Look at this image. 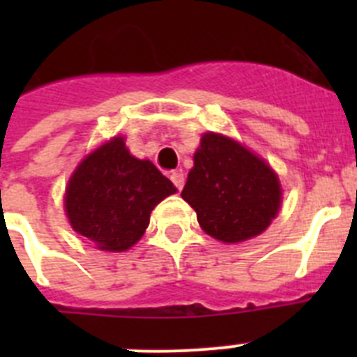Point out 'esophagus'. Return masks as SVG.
I'll return each mask as SVG.
<instances>
[{"mask_svg": "<svg viewBox=\"0 0 357 357\" xmlns=\"http://www.w3.org/2000/svg\"><path fill=\"white\" fill-rule=\"evenodd\" d=\"M169 178H172L173 185H175V188L178 189V191H181V189L184 188V175H182L181 172H173L172 175H169Z\"/></svg>", "mask_w": 357, "mask_h": 357, "instance_id": "esophagus-1", "label": "esophagus"}]
</instances>
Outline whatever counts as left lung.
I'll use <instances>...</instances> for the list:
<instances>
[{"label":"left lung","mask_w":357,"mask_h":357,"mask_svg":"<svg viewBox=\"0 0 357 357\" xmlns=\"http://www.w3.org/2000/svg\"><path fill=\"white\" fill-rule=\"evenodd\" d=\"M182 198L197 211L207 234L239 243L261 234L280 206L273 169L236 141L216 134L202 137Z\"/></svg>","instance_id":"8db88e82"}]
</instances>
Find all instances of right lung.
<instances>
[{"instance_id": "obj_1", "label": "right lung", "mask_w": 357, "mask_h": 357, "mask_svg": "<svg viewBox=\"0 0 357 357\" xmlns=\"http://www.w3.org/2000/svg\"><path fill=\"white\" fill-rule=\"evenodd\" d=\"M175 191L150 160L132 157L123 137H114L73 173L66 211L78 234L102 250L123 252L139 241L153 207Z\"/></svg>"}]
</instances>
